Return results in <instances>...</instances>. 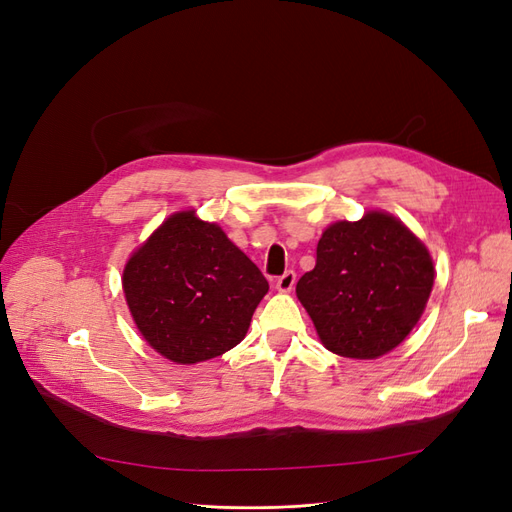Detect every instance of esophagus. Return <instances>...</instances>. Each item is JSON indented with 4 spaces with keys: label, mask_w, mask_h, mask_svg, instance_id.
Instances as JSON below:
<instances>
[{
    "label": "esophagus",
    "mask_w": 512,
    "mask_h": 512,
    "mask_svg": "<svg viewBox=\"0 0 512 512\" xmlns=\"http://www.w3.org/2000/svg\"><path fill=\"white\" fill-rule=\"evenodd\" d=\"M294 283H296V273H294V271H285V273L277 279L275 288H277L279 292H292Z\"/></svg>",
    "instance_id": "esophagus-1"
}]
</instances>
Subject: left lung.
Here are the masks:
<instances>
[{"mask_svg":"<svg viewBox=\"0 0 512 512\" xmlns=\"http://www.w3.org/2000/svg\"><path fill=\"white\" fill-rule=\"evenodd\" d=\"M433 281L424 243L395 216L367 212L323 231L315 269L300 277L296 294L327 351L376 359L414 330Z\"/></svg>","mask_w":512,"mask_h":512,"instance_id":"8db88e82","label":"left lung"}]
</instances>
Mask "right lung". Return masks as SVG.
I'll use <instances>...</instances> for the list:
<instances>
[{
    "instance_id": "add662e5",
    "label": "right lung",
    "mask_w": 512,
    "mask_h": 512,
    "mask_svg": "<svg viewBox=\"0 0 512 512\" xmlns=\"http://www.w3.org/2000/svg\"><path fill=\"white\" fill-rule=\"evenodd\" d=\"M121 283L140 334L180 365L231 351L269 292L256 264L193 210L172 214L140 245Z\"/></svg>"
}]
</instances>
